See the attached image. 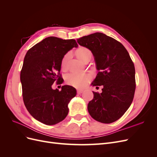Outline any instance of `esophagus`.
Segmentation results:
<instances>
[{
	"label": "esophagus",
	"mask_w": 157,
	"mask_h": 157,
	"mask_svg": "<svg viewBox=\"0 0 157 157\" xmlns=\"http://www.w3.org/2000/svg\"><path fill=\"white\" fill-rule=\"evenodd\" d=\"M82 92H83V90H80V89L77 90V94H82Z\"/></svg>",
	"instance_id": "esophagus-1"
}]
</instances>
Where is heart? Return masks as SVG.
<instances>
[{
    "instance_id": "obj_1",
    "label": "heart",
    "mask_w": 157,
    "mask_h": 157,
    "mask_svg": "<svg viewBox=\"0 0 157 157\" xmlns=\"http://www.w3.org/2000/svg\"><path fill=\"white\" fill-rule=\"evenodd\" d=\"M76 56L82 62L85 63L86 61H90L92 57L91 50L86 47L81 46L75 51ZM70 58V54H65L61 60V66L63 69H65L67 67V61ZM91 78V76L86 73H70L66 77V82L71 86L76 88H83L88 84Z\"/></svg>"
}]
</instances>
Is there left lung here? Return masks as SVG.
Instances as JSON below:
<instances>
[{"label": "left lung", "instance_id": "obj_1", "mask_svg": "<svg viewBox=\"0 0 157 157\" xmlns=\"http://www.w3.org/2000/svg\"><path fill=\"white\" fill-rule=\"evenodd\" d=\"M91 50L99 71L93 86H103L102 92H94L88 104L94 119L105 124L117 121L130 107L136 90L135 67L128 51L121 42L101 33L77 39Z\"/></svg>", "mask_w": 157, "mask_h": 157}]
</instances>
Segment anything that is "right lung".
<instances>
[{
	"instance_id": "1",
	"label": "right lung",
	"mask_w": 157,
	"mask_h": 157,
	"mask_svg": "<svg viewBox=\"0 0 157 157\" xmlns=\"http://www.w3.org/2000/svg\"><path fill=\"white\" fill-rule=\"evenodd\" d=\"M78 44L74 39L49 36L27 51L20 73L23 99L27 111L36 120L54 125L64 120L68 104L77 94L73 86L52 89L61 82V63L63 56Z\"/></svg>"
}]
</instances>
